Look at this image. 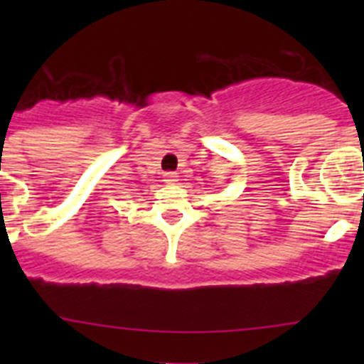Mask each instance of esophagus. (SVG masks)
<instances>
[{
  "mask_svg": "<svg viewBox=\"0 0 364 364\" xmlns=\"http://www.w3.org/2000/svg\"><path fill=\"white\" fill-rule=\"evenodd\" d=\"M178 178L179 176L176 174V172H165L164 174V181L167 183V185H176V183H178Z\"/></svg>",
  "mask_w": 364,
  "mask_h": 364,
  "instance_id": "1",
  "label": "esophagus"
}]
</instances>
